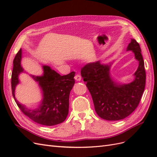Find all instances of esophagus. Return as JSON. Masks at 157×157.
<instances>
[{
    "label": "esophagus",
    "mask_w": 157,
    "mask_h": 157,
    "mask_svg": "<svg viewBox=\"0 0 157 157\" xmlns=\"http://www.w3.org/2000/svg\"><path fill=\"white\" fill-rule=\"evenodd\" d=\"M75 79L76 80H77V81H80V80H81V76L79 75H75Z\"/></svg>",
    "instance_id": "34e87169"
}]
</instances>
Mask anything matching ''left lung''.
Returning a JSON list of instances; mask_svg holds the SVG:
<instances>
[{"mask_svg":"<svg viewBox=\"0 0 157 157\" xmlns=\"http://www.w3.org/2000/svg\"><path fill=\"white\" fill-rule=\"evenodd\" d=\"M126 51H132L139 63L131 82H118L111 77V67L115 61L90 63L80 71L92 96L95 111L103 119L119 121L129 116L138 105L144 93L146 75L140 44L131 39Z\"/></svg>","mask_w":157,"mask_h":157,"instance_id":"8db88e82","label":"left lung"}]
</instances>
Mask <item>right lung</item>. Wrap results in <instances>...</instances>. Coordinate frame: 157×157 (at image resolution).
<instances>
[{
	"label": "right lung",
	"instance_id": "right-lung-1",
	"mask_svg": "<svg viewBox=\"0 0 157 157\" xmlns=\"http://www.w3.org/2000/svg\"><path fill=\"white\" fill-rule=\"evenodd\" d=\"M22 50H20L13 61L12 73V91L13 97L21 111L32 121L44 126H54L63 122L69 113V99L71 90L75 84V73L61 76L50 66L42 65L43 73L40 76L31 75L39 84L42 99L36 107L30 109L19 102L15 96V90L20 83L19 75L25 73L21 62Z\"/></svg>",
	"mask_w": 157,
	"mask_h": 157
}]
</instances>
